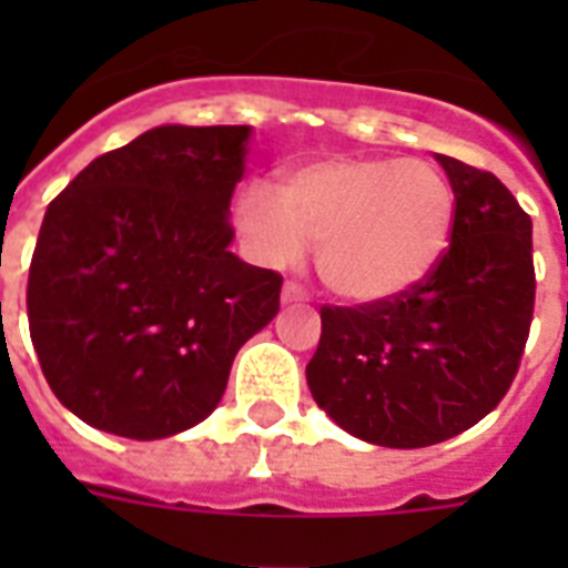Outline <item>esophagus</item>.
Here are the masks:
<instances>
[{"mask_svg": "<svg viewBox=\"0 0 568 568\" xmlns=\"http://www.w3.org/2000/svg\"><path fill=\"white\" fill-rule=\"evenodd\" d=\"M306 301V292H303L297 283H285L283 285V303H303Z\"/></svg>", "mask_w": 568, "mask_h": 568, "instance_id": "obj_1", "label": "esophagus"}]
</instances>
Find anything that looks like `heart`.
Masks as SVG:
<instances>
[{
  "instance_id": "b5f03b06",
  "label": "heart",
  "mask_w": 568,
  "mask_h": 568,
  "mask_svg": "<svg viewBox=\"0 0 568 568\" xmlns=\"http://www.w3.org/2000/svg\"><path fill=\"white\" fill-rule=\"evenodd\" d=\"M454 214L445 173L418 159H318L288 171L283 191L258 180L235 196L250 256L288 267L318 241L321 280L356 303L422 283L448 247Z\"/></svg>"
}]
</instances>
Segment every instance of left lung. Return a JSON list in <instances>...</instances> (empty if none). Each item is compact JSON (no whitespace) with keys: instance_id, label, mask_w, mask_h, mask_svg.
Wrapping results in <instances>:
<instances>
[{"instance_id":"obj_1","label":"left lung","mask_w":568,"mask_h":568,"mask_svg":"<svg viewBox=\"0 0 568 568\" xmlns=\"http://www.w3.org/2000/svg\"><path fill=\"white\" fill-rule=\"evenodd\" d=\"M450 244L409 292L324 306L306 365L315 404L356 439L427 448L507 395L534 318V223L498 176L450 155Z\"/></svg>"}]
</instances>
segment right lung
<instances>
[{
	"mask_svg": "<svg viewBox=\"0 0 568 568\" xmlns=\"http://www.w3.org/2000/svg\"><path fill=\"white\" fill-rule=\"evenodd\" d=\"M250 126H155L49 203L29 333L55 397L97 430L164 439L221 404L283 276L230 250Z\"/></svg>",
	"mask_w": 568,
	"mask_h": 568,
	"instance_id": "add662e5",
	"label": "right lung"
}]
</instances>
